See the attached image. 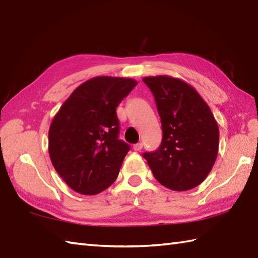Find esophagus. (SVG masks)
<instances>
[{
  "mask_svg": "<svg viewBox=\"0 0 258 258\" xmlns=\"http://www.w3.org/2000/svg\"><path fill=\"white\" fill-rule=\"evenodd\" d=\"M142 148H143V144L142 143H137V144L133 145L134 151H141Z\"/></svg>",
  "mask_w": 258,
  "mask_h": 258,
  "instance_id": "obj_1",
  "label": "esophagus"
}]
</instances>
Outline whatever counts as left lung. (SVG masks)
<instances>
[{
	"label": "left lung",
	"instance_id": "obj_1",
	"mask_svg": "<svg viewBox=\"0 0 258 258\" xmlns=\"http://www.w3.org/2000/svg\"><path fill=\"white\" fill-rule=\"evenodd\" d=\"M161 118L162 142L147 152L154 178L167 188H195L215 162L219 151V126L209 105L195 89L169 76L145 77Z\"/></svg>",
	"mask_w": 258,
	"mask_h": 258
}]
</instances>
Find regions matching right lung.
I'll use <instances>...</instances> for the list:
<instances>
[{"label": "right lung", "mask_w": 258, "mask_h": 258, "mask_svg": "<svg viewBox=\"0 0 258 258\" xmlns=\"http://www.w3.org/2000/svg\"><path fill=\"white\" fill-rule=\"evenodd\" d=\"M137 84L130 78H92L71 93L51 120V163L77 193H101L118 176L130 145L118 140L116 108Z\"/></svg>", "instance_id": "add662e5"}]
</instances>
